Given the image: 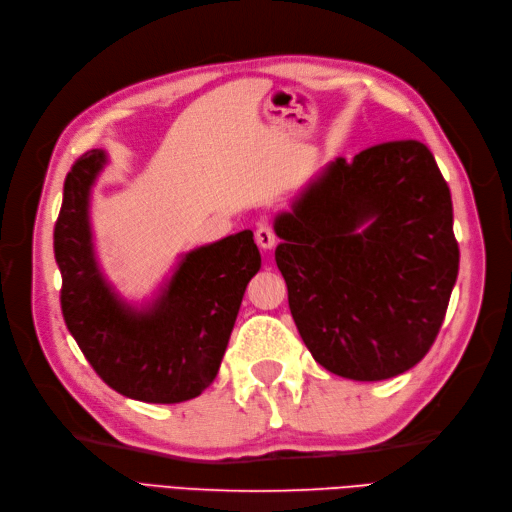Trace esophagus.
<instances>
[{
    "label": "esophagus",
    "instance_id": "1",
    "mask_svg": "<svg viewBox=\"0 0 512 512\" xmlns=\"http://www.w3.org/2000/svg\"><path fill=\"white\" fill-rule=\"evenodd\" d=\"M254 237H256V243L262 247V250H273L275 232H273V228L269 224H260L256 228V232H254Z\"/></svg>",
    "mask_w": 512,
    "mask_h": 512
}]
</instances>
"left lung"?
I'll return each instance as SVG.
<instances>
[{
	"instance_id": "1",
	"label": "left lung",
	"mask_w": 512,
	"mask_h": 512,
	"mask_svg": "<svg viewBox=\"0 0 512 512\" xmlns=\"http://www.w3.org/2000/svg\"><path fill=\"white\" fill-rule=\"evenodd\" d=\"M290 314L316 363L356 382L429 352L459 271L451 190L418 141L335 158L273 220Z\"/></svg>"
}]
</instances>
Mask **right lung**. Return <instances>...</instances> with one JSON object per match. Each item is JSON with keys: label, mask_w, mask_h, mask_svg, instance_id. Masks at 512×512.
Returning <instances> with one entry per match:
<instances>
[{"label": "right lung", "mask_w": 512, "mask_h": 512, "mask_svg": "<svg viewBox=\"0 0 512 512\" xmlns=\"http://www.w3.org/2000/svg\"><path fill=\"white\" fill-rule=\"evenodd\" d=\"M108 153L91 149L64 183L53 247L66 327L96 374L145 404H181L218 376L247 284L260 269L252 230L179 254L145 301L121 297L104 275L91 194Z\"/></svg>", "instance_id": "add662e5"}]
</instances>
